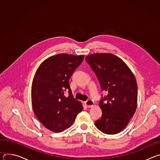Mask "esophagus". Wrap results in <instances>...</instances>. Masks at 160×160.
Here are the masks:
<instances>
[{"instance_id":"1","label":"esophagus","mask_w":160,"mask_h":160,"mask_svg":"<svg viewBox=\"0 0 160 160\" xmlns=\"http://www.w3.org/2000/svg\"><path fill=\"white\" fill-rule=\"evenodd\" d=\"M85 106H87L88 108H92L94 105V101L92 100H87V101L85 102Z\"/></svg>"}]
</instances>
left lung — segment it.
<instances>
[{"label":"left lung","mask_w":160,"mask_h":160,"mask_svg":"<svg viewBox=\"0 0 160 160\" xmlns=\"http://www.w3.org/2000/svg\"><path fill=\"white\" fill-rule=\"evenodd\" d=\"M85 60L96 73L102 90L108 93L99 101L102 114L95 125L104 133H118L127 127L137 109L135 78L125 62L114 54H90Z\"/></svg>","instance_id":"1"}]
</instances>
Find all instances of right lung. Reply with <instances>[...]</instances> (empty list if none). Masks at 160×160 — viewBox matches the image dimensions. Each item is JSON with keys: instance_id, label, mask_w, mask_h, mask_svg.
I'll return each instance as SVG.
<instances>
[{"instance_id": "1", "label": "right lung", "mask_w": 160, "mask_h": 160, "mask_svg": "<svg viewBox=\"0 0 160 160\" xmlns=\"http://www.w3.org/2000/svg\"><path fill=\"white\" fill-rule=\"evenodd\" d=\"M84 56L59 54L43 61L36 71L32 85L34 113L48 129L60 132L71 127L83 110L73 98L69 80ZM68 91V96L65 92Z\"/></svg>"}]
</instances>
